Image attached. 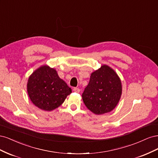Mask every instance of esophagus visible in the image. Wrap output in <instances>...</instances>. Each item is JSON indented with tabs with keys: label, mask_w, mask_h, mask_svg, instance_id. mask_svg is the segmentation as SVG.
<instances>
[{
	"label": "esophagus",
	"mask_w": 158,
	"mask_h": 158,
	"mask_svg": "<svg viewBox=\"0 0 158 158\" xmlns=\"http://www.w3.org/2000/svg\"><path fill=\"white\" fill-rule=\"evenodd\" d=\"M73 91L74 92H76V93H79L80 89L78 88H73Z\"/></svg>",
	"instance_id": "obj_1"
}]
</instances>
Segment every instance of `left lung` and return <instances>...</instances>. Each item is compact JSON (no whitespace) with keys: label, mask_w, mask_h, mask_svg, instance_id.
Returning <instances> with one entry per match:
<instances>
[{"label":"left lung","mask_w":158,"mask_h":158,"mask_svg":"<svg viewBox=\"0 0 158 158\" xmlns=\"http://www.w3.org/2000/svg\"><path fill=\"white\" fill-rule=\"evenodd\" d=\"M121 94L120 78L111 67L104 64L91 74L82 96L89 110L94 114H102L114 109Z\"/></svg>","instance_id":"8db88e82"}]
</instances>
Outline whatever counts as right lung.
Wrapping results in <instances>:
<instances>
[{"label": "right lung", "mask_w": 158, "mask_h": 158, "mask_svg": "<svg viewBox=\"0 0 158 158\" xmlns=\"http://www.w3.org/2000/svg\"><path fill=\"white\" fill-rule=\"evenodd\" d=\"M28 95L36 107L44 111H52L63 103L72 89L60 79L56 71L44 65L29 77L27 84Z\"/></svg>", "instance_id": "right-lung-1"}]
</instances>
